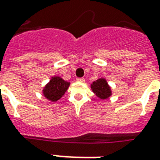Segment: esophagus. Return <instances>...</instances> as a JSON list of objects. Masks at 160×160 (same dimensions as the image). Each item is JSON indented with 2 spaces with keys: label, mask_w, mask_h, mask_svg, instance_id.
Masks as SVG:
<instances>
[{
  "label": "esophagus",
  "mask_w": 160,
  "mask_h": 160,
  "mask_svg": "<svg viewBox=\"0 0 160 160\" xmlns=\"http://www.w3.org/2000/svg\"><path fill=\"white\" fill-rule=\"evenodd\" d=\"M77 81H80V82H84L85 81V79L84 78H77Z\"/></svg>",
  "instance_id": "1"
}]
</instances>
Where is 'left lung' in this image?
<instances>
[{
    "label": "left lung",
    "mask_w": 160,
    "mask_h": 160,
    "mask_svg": "<svg viewBox=\"0 0 160 160\" xmlns=\"http://www.w3.org/2000/svg\"><path fill=\"white\" fill-rule=\"evenodd\" d=\"M92 89L94 93L101 99L107 98L111 94V88L104 79H99L97 81H94L92 85Z\"/></svg>",
    "instance_id": "1"
}]
</instances>
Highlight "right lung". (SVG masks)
<instances>
[{
	"label": "right lung",
	"mask_w": 160,
	"mask_h": 160,
	"mask_svg": "<svg viewBox=\"0 0 160 160\" xmlns=\"http://www.w3.org/2000/svg\"><path fill=\"white\" fill-rule=\"evenodd\" d=\"M68 87L69 83L63 80L62 78L53 77L44 88L43 94L49 100L56 101L62 97Z\"/></svg>",
	"instance_id": "1"
}]
</instances>
